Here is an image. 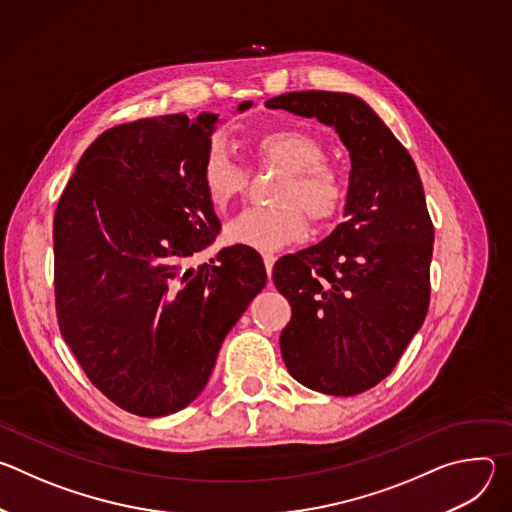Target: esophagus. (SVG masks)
I'll use <instances>...</instances> for the list:
<instances>
[{"label":"esophagus","instance_id":"esophagus-1","mask_svg":"<svg viewBox=\"0 0 512 512\" xmlns=\"http://www.w3.org/2000/svg\"><path fill=\"white\" fill-rule=\"evenodd\" d=\"M261 257H263V263H265V269H267V273L271 275V269H273V263H275V255L273 253H269V251H263L261 253Z\"/></svg>","mask_w":512,"mask_h":512}]
</instances>
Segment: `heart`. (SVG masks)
Wrapping results in <instances>:
<instances>
[{
  "mask_svg": "<svg viewBox=\"0 0 512 512\" xmlns=\"http://www.w3.org/2000/svg\"><path fill=\"white\" fill-rule=\"evenodd\" d=\"M253 152L261 166L287 172L273 196L277 208L245 210L225 229L231 243L271 251L298 241L308 219L326 227L346 202L342 174L324 162L322 143L300 129H273L255 137ZM202 184L216 210H227L247 188L245 168L221 143H212L202 162Z\"/></svg>",
  "mask_w": 512,
  "mask_h": 512,
  "instance_id": "1",
  "label": "heart"
}]
</instances>
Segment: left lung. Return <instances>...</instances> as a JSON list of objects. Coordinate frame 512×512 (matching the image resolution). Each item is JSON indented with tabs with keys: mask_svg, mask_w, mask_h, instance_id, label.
I'll list each match as a JSON object with an SVG mask.
<instances>
[{
	"mask_svg": "<svg viewBox=\"0 0 512 512\" xmlns=\"http://www.w3.org/2000/svg\"><path fill=\"white\" fill-rule=\"evenodd\" d=\"M269 109L316 117L350 152L344 216L322 243L273 265L291 306L279 336L289 375L326 395H358L399 362L429 308L433 223L415 162L362 99L298 91Z\"/></svg>",
	"mask_w": 512,
	"mask_h": 512,
	"instance_id": "left-lung-1",
	"label": "left lung"
}]
</instances>
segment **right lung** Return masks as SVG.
Masks as SVG:
<instances>
[{
    "label": "right lung",
    "mask_w": 512,
    "mask_h": 512,
    "mask_svg": "<svg viewBox=\"0 0 512 512\" xmlns=\"http://www.w3.org/2000/svg\"><path fill=\"white\" fill-rule=\"evenodd\" d=\"M216 121L176 113L107 129L54 212L60 334L89 381L139 417L176 413L200 395L267 281L245 245L190 265L221 231L202 184Z\"/></svg>",
    "instance_id": "right-lung-1"
}]
</instances>
